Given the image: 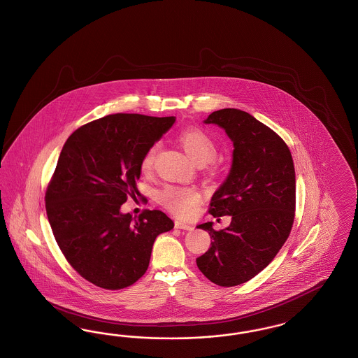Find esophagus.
Masks as SVG:
<instances>
[{"label": "esophagus", "instance_id": "34e87169", "mask_svg": "<svg viewBox=\"0 0 358 358\" xmlns=\"http://www.w3.org/2000/svg\"><path fill=\"white\" fill-rule=\"evenodd\" d=\"M176 227L181 229V230H186V231H192L194 227L187 224V223L182 222V221H176Z\"/></svg>", "mask_w": 358, "mask_h": 358}]
</instances>
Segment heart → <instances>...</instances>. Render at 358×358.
Here are the masks:
<instances>
[{"instance_id": "obj_1", "label": "heart", "mask_w": 358, "mask_h": 358, "mask_svg": "<svg viewBox=\"0 0 358 358\" xmlns=\"http://www.w3.org/2000/svg\"><path fill=\"white\" fill-rule=\"evenodd\" d=\"M180 141L185 149L186 153L192 157V160L196 161L198 165L208 164L217 155V147L213 138L197 128L186 129L184 132H181ZM157 148H159V144H153L145 152L141 161L143 171H149L153 166ZM157 199L161 205H164L165 208L172 210L174 213L181 215H189L194 209L199 196L192 187L169 185L165 186L159 192Z\"/></svg>"}]
</instances>
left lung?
<instances>
[{
    "mask_svg": "<svg viewBox=\"0 0 358 358\" xmlns=\"http://www.w3.org/2000/svg\"><path fill=\"white\" fill-rule=\"evenodd\" d=\"M205 124H217L233 141V164L213 194L209 213L230 215V224L215 231L213 222L198 224L209 231L211 246L197 258L210 282L221 287L246 283L276 257L295 218L296 178L287 144L250 113L223 108Z\"/></svg>",
    "mask_w": 358,
    "mask_h": 358,
    "instance_id": "1",
    "label": "left lung"
}]
</instances>
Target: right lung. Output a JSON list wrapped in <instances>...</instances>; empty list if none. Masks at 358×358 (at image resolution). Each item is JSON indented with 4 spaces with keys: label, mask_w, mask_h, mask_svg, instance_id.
<instances>
[{
    "label": "right lung",
    "mask_w": 358,
    "mask_h": 358,
    "mask_svg": "<svg viewBox=\"0 0 358 358\" xmlns=\"http://www.w3.org/2000/svg\"><path fill=\"white\" fill-rule=\"evenodd\" d=\"M176 122L115 113L78 128L67 138L46 190V213L67 262L100 288L122 289L148 268L152 247L174 223L160 210L123 214L138 196L141 161Z\"/></svg>",
    "instance_id": "1"
}]
</instances>
